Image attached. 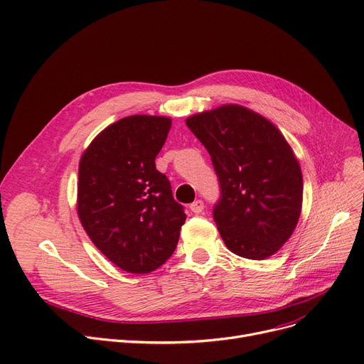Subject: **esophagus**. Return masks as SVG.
I'll return each mask as SVG.
<instances>
[{"instance_id": "34e87169", "label": "esophagus", "mask_w": 364, "mask_h": 364, "mask_svg": "<svg viewBox=\"0 0 364 364\" xmlns=\"http://www.w3.org/2000/svg\"><path fill=\"white\" fill-rule=\"evenodd\" d=\"M189 208H191L192 213H196V215H200V213L204 210V203L201 200H196L194 203L189 205Z\"/></svg>"}]
</instances>
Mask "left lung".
<instances>
[{"mask_svg":"<svg viewBox=\"0 0 364 364\" xmlns=\"http://www.w3.org/2000/svg\"><path fill=\"white\" fill-rule=\"evenodd\" d=\"M186 126L219 178L213 219L223 242L245 259L270 257L301 215L303 175L292 148L272 122L238 104L191 116Z\"/></svg>","mask_w":364,"mask_h":364,"instance_id":"left-lung-1","label":"left lung"}]
</instances>
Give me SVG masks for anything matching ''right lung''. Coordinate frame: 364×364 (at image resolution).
<instances>
[{"label": "right lung", "mask_w": 364, "mask_h": 364, "mask_svg": "<svg viewBox=\"0 0 364 364\" xmlns=\"http://www.w3.org/2000/svg\"><path fill=\"white\" fill-rule=\"evenodd\" d=\"M172 120L127 116L107 126L79 161L77 215L95 247L117 267L149 273L173 254L186 215L156 157Z\"/></svg>", "instance_id": "add662e5"}]
</instances>
